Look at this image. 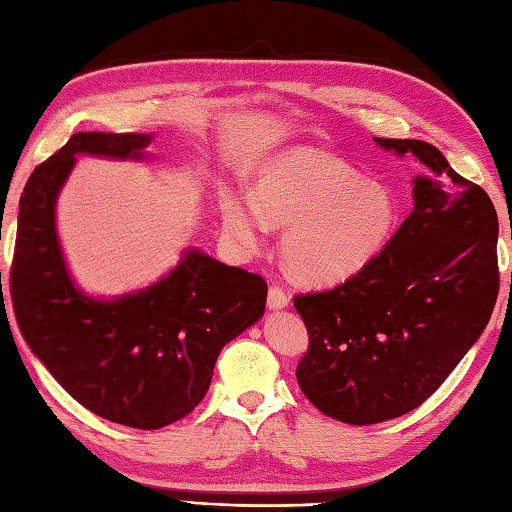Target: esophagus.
Returning <instances> with one entry per match:
<instances>
[{
  "mask_svg": "<svg viewBox=\"0 0 512 512\" xmlns=\"http://www.w3.org/2000/svg\"><path fill=\"white\" fill-rule=\"evenodd\" d=\"M287 303H289V294L285 292L283 287H278V285L269 287L267 305L272 307V310H283V307H287Z\"/></svg>",
  "mask_w": 512,
  "mask_h": 512,
  "instance_id": "1",
  "label": "esophagus"
}]
</instances>
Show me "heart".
<instances>
[{
  "mask_svg": "<svg viewBox=\"0 0 512 512\" xmlns=\"http://www.w3.org/2000/svg\"><path fill=\"white\" fill-rule=\"evenodd\" d=\"M225 234L256 249L269 225L285 227L283 258L307 285H336L361 272L397 225V200L339 158L310 147L289 149L258 171L254 196L225 198Z\"/></svg>",
  "mask_w": 512,
  "mask_h": 512,
  "instance_id": "b5f03b06",
  "label": "heart"
}]
</instances>
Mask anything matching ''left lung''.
<instances>
[{
	"label": "left lung",
	"mask_w": 512,
	"mask_h": 512,
	"mask_svg": "<svg viewBox=\"0 0 512 512\" xmlns=\"http://www.w3.org/2000/svg\"><path fill=\"white\" fill-rule=\"evenodd\" d=\"M374 142L426 169L414 178L412 214L359 274L294 296L310 336L298 385L350 426L419 408L486 330L499 292V223L486 191L428 142Z\"/></svg>",
	"instance_id": "8db88e82"
}]
</instances>
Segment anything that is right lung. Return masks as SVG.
I'll use <instances>...</instances> for the list:
<instances>
[{
    "label": "right lung",
    "instance_id": "1",
    "mask_svg": "<svg viewBox=\"0 0 512 512\" xmlns=\"http://www.w3.org/2000/svg\"><path fill=\"white\" fill-rule=\"evenodd\" d=\"M151 133H75L28 178L11 267L24 341L55 381L102 419L158 430L205 397L225 343L265 312L263 276L187 249L140 292L93 298L75 287L55 229V202L77 156L144 160Z\"/></svg>",
    "mask_w": 512,
    "mask_h": 512
}]
</instances>
